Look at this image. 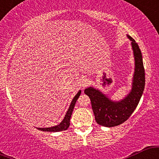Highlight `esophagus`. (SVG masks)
<instances>
[{"label": "esophagus", "mask_w": 159, "mask_h": 159, "mask_svg": "<svg viewBox=\"0 0 159 159\" xmlns=\"http://www.w3.org/2000/svg\"><path fill=\"white\" fill-rule=\"evenodd\" d=\"M90 84V80L87 79V78H84V79L81 81V87H83V88H84V87H87Z\"/></svg>", "instance_id": "esophagus-1"}]
</instances>
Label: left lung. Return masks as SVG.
<instances>
[{"mask_svg":"<svg viewBox=\"0 0 159 159\" xmlns=\"http://www.w3.org/2000/svg\"><path fill=\"white\" fill-rule=\"evenodd\" d=\"M127 36L132 41L135 61L132 88L129 94L121 101L113 102L93 87H88L84 90V93L90 98L95 120L102 126L114 127L126 121L138 106L144 90L145 70L141 52L135 40L130 36Z\"/></svg>","mask_w":159,"mask_h":159,"instance_id":"obj_1","label":"left lung"}]
</instances>
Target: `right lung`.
Returning a JSON list of instances; mask_svg holds the SVG:
<instances>
[{"instance_id": "1", "label": "right lung", "mask_w": 159, "mask_h": 159, "mask_svg": "<svg viewBox=\"0 0 159 159\" xmlns=\"http://www.w3.org/2000/svg\"><path fill=\"white\" fill-rule=\"evenodd\" d=\"M81 91L80 90L79 92L75 95V96L73 98L72 102H71L70 106H69L68 111H67L66 114L65 115L64 119L63 120V121H62L59 125H55V126H53V127H50V128H37V129H39V130L43 131V132H61V131L66 130V129L69 128V125H70L69 122H70L71 116H72V111H73L76 101L78 100V98L80 96V95H81Z\"/></svg>"}]
</instances>
